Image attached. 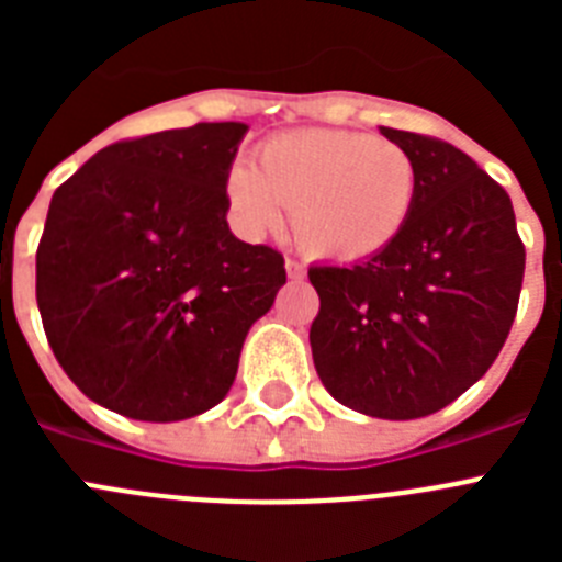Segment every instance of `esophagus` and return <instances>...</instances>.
Wrapping results in <instances>:
<instances>
[{"mask_svg": "<svg viewBox=\"0 0 562 562\" xmlns=\"http://www.w3.org/2000/svg\"><path fill=\"white\" fill-rule=\"evenodd\" d=\"M284 267H286V276H290L292 281H301V278L306 276V267L301 265V261H295V258H286Z\"/></svg>", "mask_w": 562, "mask_h": 562, "instance_id": "obj_1", "label": "esophagus"}]
</instances>
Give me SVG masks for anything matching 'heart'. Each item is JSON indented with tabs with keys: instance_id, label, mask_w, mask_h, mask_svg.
I'll return each instance as SVG.
<instances>
[{
	"instance_id": "b5f03b06",
	"label": "heart",
	"mask_w": 562,
	"mask_h": 562,
	"mask_svg": "<svg viewBox=\"0 0 562 562\" xmlns=\"http://www.w3.org/2000/svg\"><path fill=\"white\" fill-rule=\"evenodd\" d=\"M227 205L241 231L267 233L292 207L297 245L317 258L362 261L394 245L419 193L408 148L362 132L276 134L256 154V168L233 166Z\"/></svg>"
}]
</instances>
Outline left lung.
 I'll return each instance as SVG.
<instances>
[{"label":"left lung","instance_id":"8db88e82","mask_svg":"<svg viewBox=\"0 0 562 562\" xmlns=\"http://www.w3.org/2000/svg\"><path fill=\"white\" fill-rule=\"evenodd\" d=\"M419 168L411 222L355 267H310L312 360L340 405L419 419L486 374L513 329L526 250L509 193L439 137L380 126Z\"/></svg>","mask_w":562,"mask_h":562}]
</instances>
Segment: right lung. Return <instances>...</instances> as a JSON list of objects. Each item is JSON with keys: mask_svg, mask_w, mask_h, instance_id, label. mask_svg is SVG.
<instances>
[{"mask_svg": "<svg viewBox=\"0 0 562 562\" xmlns=\"http://www.w3.org/2000/svg\"><path fill=\"white\" fill-rule=\"evenodd\" d=\"M245 123L117 140L56 188L36 250L49 349L103 408L180 422L225 400L284 286V256L227 227Z\"/></svg>", "mask_w": 562, "mask_h": 562, "instance_id": "1", "label": "right lung"}]
</instances>
